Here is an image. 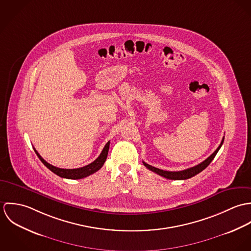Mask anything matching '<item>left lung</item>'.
Here are the masks:
<instances>
[{
    "instance_id": "1",
    "label": "left lung",
    "mask_w": 251,
    "mask_h": 251,
    "mask_svg": "<svg viewBox=\"0 0 251 251\" xmlns=\"http://www.w3.org/2000/svg\"><path fill=\"white\" fill-rule=\"evenodd\" d=\"M223 141H224V137L222 138L221 143L218 146V148L215 150V152H213V153H212L207 159H205L203 162H201L200 164H198V165H196V166H194V167H191V168H188V169H185V170H182V171H176V172H175V171H173V172H172V171H164V170L155 168V167H153V166H151V165H150V164H148V163H146V162H144V161L143 164L149 170H151V171L156 173L157 175H159V176H161V177H164V178H166V179H189V178H192V177H194L195 175L199 174V173L202 172L205 168L208 167V165L212 162V160L215 158L217 151H218L219 149L221 148V146H222V144H223Z\"/></svg>"
}]
</instances>
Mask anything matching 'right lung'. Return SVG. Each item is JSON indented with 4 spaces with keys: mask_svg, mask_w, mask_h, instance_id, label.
I'll return each instance as SVG.
<instances>
[{
    "mask_svg": "<svg viewBox=\"0 0 251 251\" xmlns=\"http://www.w3.org/2000/svg\"><path fill=\"white\" fill-rule=\"evenodd\" d=\"M109 145H110V141H108L105 147L103 148L101 153L100 154V156L95 160L93 161L92 163L84 166V167H81V168H76V169H63V168H58V167H55L53 165H51L50 163L46 162L41 156L40 154L36 151V149H35V151H36V155L38 156V158L40 159V161L50 170L52 171L54 174L58 175L59 177H62V178H66V179H83V178H86L94 173H96L97 171H99L102 165L104 164L106 158H107L108 151H109Z\"/></svg>",
    "mask_w": 251,
    "mask_h": 251,
    "instance_id": "add662e5",
    "label": "right lung"
}]
</instances>
